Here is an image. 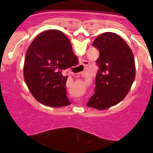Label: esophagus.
Segmentation results:
<instances>
[{
	"label": "esophagus",
	"mask_w": 153,
	"mask_h": 153,
	"mask_svg": "<svg viewBox=\"0 0 153 153\" xmlns=\"http://www.w3.org/2000/svg\"><path fill=\"white\" fill-rule=\"evenodd\" d=\"M88 64H89L88 61L85 60V59H82V60L81 61V64H80V65L83 67V68H85V67H86Z\"/></svg>",
	"instance_id": "obj_1"
}]
</instances>
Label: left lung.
I'll return each mask as SVG.
<instances>
[{
  "mask_svg": "<svg viewBox=\"0 0 153 153\" xmlns=\"http://www.w3.org/2000/svg\"><path fill=\"white\" fill-rule=\"evenodd\" d=\"M93 45L99 51V70L95 93L87 106L103 110L122 101L129 93L135 78L134 58L127 44L114 33H103Z\"/></svg>",
  "mask_w": 153,
  "mask_h": 153,
  "instance_id": "obj_1",
  "label": "left lung"
}]
</instances>
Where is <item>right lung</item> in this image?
<instances>
[{
  "mask_svg": "<svg viewBox=\"0 0 153 153\" xmlns=\"http://www.w3.org/2000/svg\"><path fill=\"white\" fill-rule=\"evenodd\" d=\"M78 62L71 42L62 31L51 29L36 36L28 48L24 67V80L32 96L45 106L71 104L66 94L68 76L62 72Z\"/></svg>",
  "mask_w": 153,
  "mask_h": 153,
  "instance_id": "right-lung-1",
  "label": "right lung"
}]
</instances>
